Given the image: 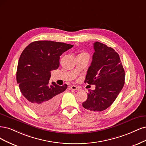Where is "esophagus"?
<instances>
[{"mask_svg":"<svg viewBox=\"0 0 146 146\" xmlns=\"http://www.w3.org/2000/svg\"><path fill=\"white\" fill-rule=\"evenodd\" d=\"M71 89L72 90H81V88H80L79 87H78V86H71Z\"/></svg>","mask_w":146,"mask_h":146,"instance_id":"34e87169","label":"esophagus"}]
</instances>
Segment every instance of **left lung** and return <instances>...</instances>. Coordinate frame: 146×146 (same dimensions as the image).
<instances>
[{
  "label": "left lung",
  "mask_w": 146,
  "mask_h": 146,
  "mask_svg": "<svg viewBox=\"0 0 146 146\" xmlns=\"http://www.w3.org/2000/svg\"><path fill=\"white\" fill-rule=\"evenodd\" d=\"M93 46L95 53L85 82L96 87L87 94L82 106L88 110L101 111L109 107L118 96L124 85L125 72L114 49L99 42H95Z\"/></svg>",
  "instance_id": "left-lung-1"
}]
</instances>
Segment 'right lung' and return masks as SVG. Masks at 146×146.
<instances>
[{"label": "right lung", "mask_w": 146, "mask_h": 146, "mask_svg": "<svg viewBox=\"0 0 146 146\" xmlns=\"http://www.w3.org/2000/svg\"><path fill=\"white\" fill-rule=\"evenodd\" d=\"M73 45L50 40L31 42L23 50L19 60L16 79L25 101L40 115H49L59 106L60 93L67 88L54 82L49 84L50 72L58 69L60 56Z\"/></svg>", "instance_id": "add662e5"}]
</instances>
